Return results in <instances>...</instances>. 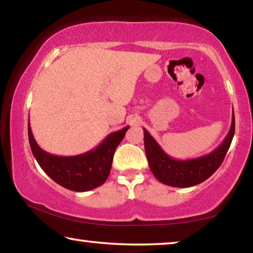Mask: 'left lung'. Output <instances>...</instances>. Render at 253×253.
<instances>
[{
    "mask_svg": "<svg viewBox=\"0 0 253 253\" xmlns=\"http://www.w3.org/2000/svg\"><path fill=\"white\" fill-rule=\"evenodd\" d=\"M235 133V116L224 140L211 153L189 160H176L169 157L157 140L144 129V144L148 165L153 175L161 183L175 188H189L199 184L212 176L222 164Z\"/></svg>",
    "mask_w": 253,
    "mask_h": 253,
    "instance_id": "8db88e82",
    "label": "left lung"
}]
</instances>
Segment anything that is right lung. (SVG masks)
I'll list each match as a JSON object with an SVG mask.
<instances>
[{"mask_svg":"<svg viewBox=\"0 0 253 253\" xmlns=\"http://www.w3.org/2000/svg\"><path fill=\"white\" fill-rule=\"evenodd\" d=\"M27 129L31 150L42 170L63 188L84 192L102 185L108 178L114 153L129 126L109 133L99 146L75 157H60L43 151L34 139L30 122Z\"/></svg>","mask_w":253,"mask_h":253,"instance_id":"1","label":"right lung"}]
</instances>
